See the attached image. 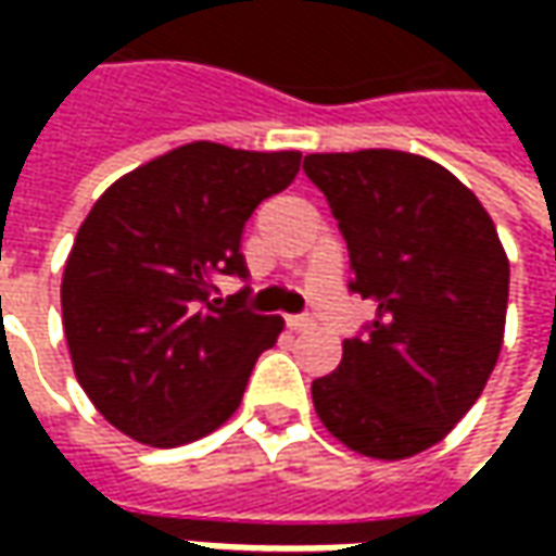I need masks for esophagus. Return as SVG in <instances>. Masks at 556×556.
Wrapping results in <instances>:
<instances>
[{
  "label": "esophagus",
  "mask_w": 556,
  "mask_h": 556,
  "mask_svg": "<svg viewBox=\"0 0 556 556\" xmlns=\"http://www.w3.org/2000/svg\"><path fill=\"white\" fill-rule=\"evenodd\" d=\"M288 328L293 333H303V331H309L312 328V321L309 318H303V315H290L288 318Z\"/></svg>",
  "instance_id": "esophagus-1"
}]
</instances>
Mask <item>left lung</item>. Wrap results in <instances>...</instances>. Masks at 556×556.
<instances>
[{"label": "left lung", "mask_w": 556, "mask_h": 556, "mask_svg": "<svg viewBox=\"0 0 556 556\" xmlns=\"http://www.w3.org/2000/svg\"><path fill=\"white\" fill-rule=\"evenodd\" d=\"M303 169L346 238L350 288L377 309L312 380L315 412L358 455L412 458L473 408L498 362L507 253L477 194L427 157L368 148Z\"/></svg>", "instance_id": "1"}]
</instances>
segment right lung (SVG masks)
<instances>
[{
  "label": "right lung",
  "instance_id": "obj_1",
  "mask_svg": "<svg viewBox=\"0 0 556 556\" xmlns=\"http://www.w3.org/2000/svg\"><path fill=\"white\" fill-rule=\"evenodd\" d=\"M300 157L191 141L126 173L83 219L61 278L64 337L79 387L119 433L173 448L238 412L285 321L244 309L247 290L216 300V281L247 278V219Z\"/></svg>",
  "mask_w": 556,
  "mask_h": 556
}]
</instances>
